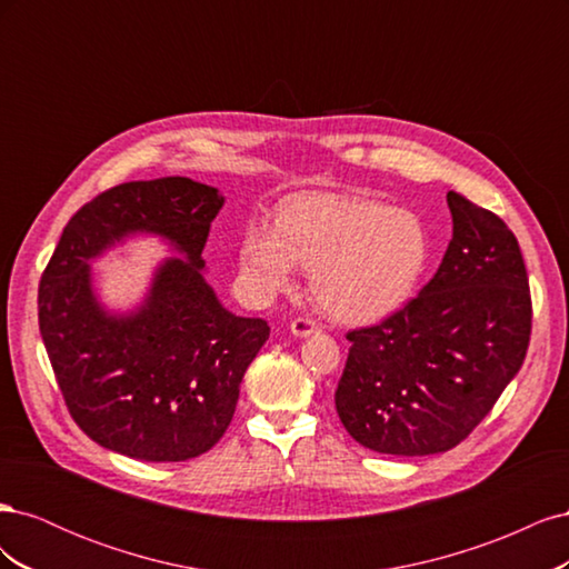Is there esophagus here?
<instances>
[{"label": "esophagus", "instance_id": "34e87169", "mask_svg": "<svg viewBox=\"0 0 569 569\" xmlns=\"http://www.w3.org/2000/svg\"><path fill=\"white\" fill-rule=\"evenodd\" d=\"M289 330H291V335H295V337H311V335L320 332V327H318V322H316L313 318H308V316H299V318L291 320Z\"/></svg>", "mask_w": 569, "mask_h": 569}]
</instances>
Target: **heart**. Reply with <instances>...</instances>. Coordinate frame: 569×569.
<instances>
[{
	"mask_svg": "<svg viewBox=\"0 0 569 569\" xmlns=\"http://www.w3.org/2000/svg\"><path fill=\"white\" fill-rule=\"evenodd\" d=\"M432 253L422 220L351 194H313L287 203L278 226L258 220L242 234L239 266L261 297L295 287L311 270L320 311L343 325L385 320L403 308Z\"/></svg>",
	"mask_w": 569,
	"mask_h": 569,
	"instance_id": "obj_1",
	"label": "heart"
}]
</instances>
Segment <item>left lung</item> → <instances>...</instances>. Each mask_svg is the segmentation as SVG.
Instances as JSON below:
<instances>
[{"label": "left lung", "instance_id": "left-lung-1", "mask_svg": "<svg viewBox=\"0 0 569 569\" xmlns=\"http://www.w3.org/2000/svg\"><path fill=\"white\" fill-rule=\"evenodd\" d=\"M446 201L453 237L435 278L401 311L347 335L335 406L347 432L377 453L453 449L527 356L531 297L518 239L462 194Z\"/></svg>", "mask_w": 569, "mask_h": 569}]
</instances>
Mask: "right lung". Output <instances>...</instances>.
<instances>
[{
	"instance_id": "obj_1",
	"label": "right lung",
	"mask_w": 569,
	"mask_h": 569,
	"mask_svg": "<svg viewBox=\"0 0 569 569\" xmlns=\"http://www.w3.org/2000/svg\"><path fill=\"white\" fill-rule=\"evenodd\" d=\"M222 203L216 187L189 178L111 187L68 220L42 272L40 335L63 401L109 451L189 460L216 446L234 416L270 327L222 308L201 274ZM137 231L168 238L186 261L164 262L146 301L113 317L93 295L89 261Z\"/></svg>"
}]
</instances>
